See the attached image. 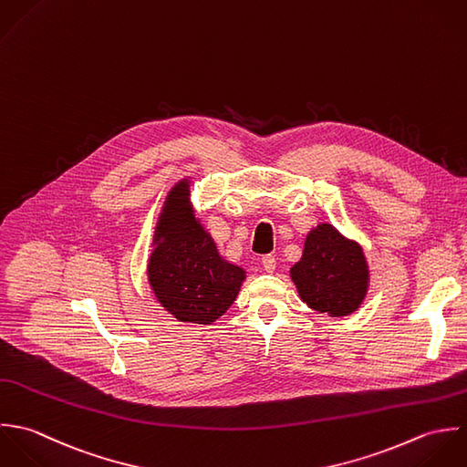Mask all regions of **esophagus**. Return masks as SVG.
Instances as JSON below:
<instances>
[{"label":"esophagus","mask_w":467,"mask_h":467,"mask_svg":"<svg viewBox=\"0 0 467 467\" xmlns=\"http://www.w3.org/2000/svg\"><path fill=\"white\" fill-rule=\"evenodd\" d=\"M262 265H264V269H265L267 273H275V271H276V258H275L273 254H267V256H264Z\"/></svg>","instance_id":"1"}]
</instances>
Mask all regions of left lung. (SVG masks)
<instances>
[{
    "label": "left lung",
    "mask_w": 467,
    "mask_h": 467,
    "mask_svg": "<svg viewBox=\"0 0 467 467\" xmlns=\"http://www.w3.org/2000/svg\"><path fill=\"white\" fill-rule=\"evenodd\" d=\"M290 280L312 310L343 317L363 305L370 269L363 245L323 222L308 231L301 260L290 267Z\"/></svg>",
    "instance_id": "left-lung-1"
}]
</instances>
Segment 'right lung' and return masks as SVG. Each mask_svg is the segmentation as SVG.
Returning <instances> with one entry per match:
<instances>
[{
    "mask_svg": "<svg viewBox=\"0 0 467 467\" xmlns=\"http://www.w3.org/2000/svg\"><path fill=\"white\" fill-rule=\"evenodd\" d=\"M148 283L161 306L181 323L211 325L234 303L247 278L227 262L191 202V177L170 189L153 231Z\"/></svg>",
    "mask_w": 467,
    "mask_h": 467,
    "instance_id": "add662e5",
    "label": "right lung"
}]
</instances>
